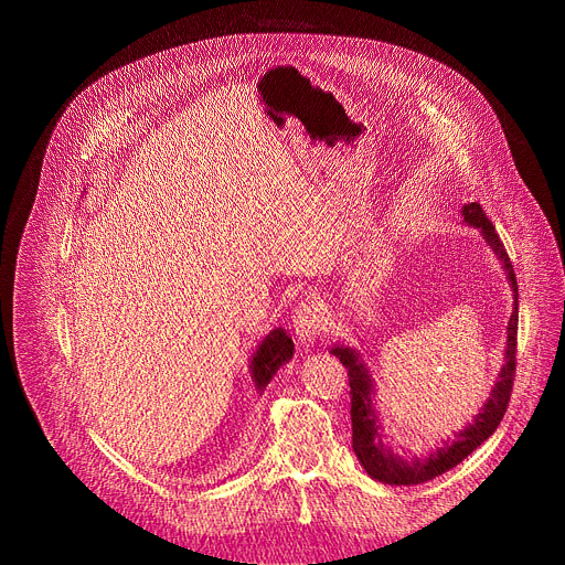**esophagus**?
I'll use <instances>...</instances> for the list:
<instances>
[{
  "mask_svg": "<svg viewBox=\"0 0 565 565\" xmlns=\"http://www.w3.org/2000/svg\"><path fill=\"white\" fill-rule=\"evenodd\" d=\"M292 330H295V337H298V341L302 345H313V341L324 330V311H322V307L316 300L302 302L298 309H295Z\"/></svg>",
  "mask_w": 565,
  "mask_h": 565,
  "instance_id": "34e87169",
  "label": "esophagus"
}]
</instances>
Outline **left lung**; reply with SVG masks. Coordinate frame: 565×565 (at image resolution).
Wrapping results in <instances>:
<instances>
[{
	"instance_id": "8db88e82",
	"label": "left lung",
	"mask_w": 565,
	"mask_h": 565,
	"mask_svg": "<svg viewBox=\"0 0 565 565\" xmlns=\"http://www.w3.org/2000/svg\"><path fill=\"white\" fill-rule=\"evenodd\" d=\"M462 222L467 226L479 228L488 247L499 258L503 273H507L509 286L513 290V313L507 324V350H503V364L497 375L494 387L479 409L477 417L469 426L456 433L454 439H447L439 449L430 451L426 458H407L394 454V449L384 441L382 422L375 409V380L371 375L369 364L362 354L343 343H334L330 352L341 360L348 369L350 380V417H352V451L366 469L371 479L387 483V486H419L433 481L439 473L454 469L460 465L471 451L497 430L499 422L503 419V412L509 407L513 377H515V348H518V279L513 273L511 258L503 249V243L490 220L486 217L481 203H465L462 205Z\"/></svg>"
}]
</instances>
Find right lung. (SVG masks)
I'll list each match as a JSON object with an SVG mask.
<instances>
[{"instance_id":"1","label":"right lung","mask_w":565,"mask_h":565,"mask_svg":"<svg viewBox=\"0 0 565 565\" xmlns=\"http://www.w3.org/2000/svg\"><path fill=\"white\" fill-rule=\"evenodd\" d=\"M295 354V345L292 339L286 330L277 328L270 334H267L258 348L252 354V362H249V373L254 380V387L263 394V390L270 384L273 375L288 362L292 360Z\"/></svg>"}]
</instances>
